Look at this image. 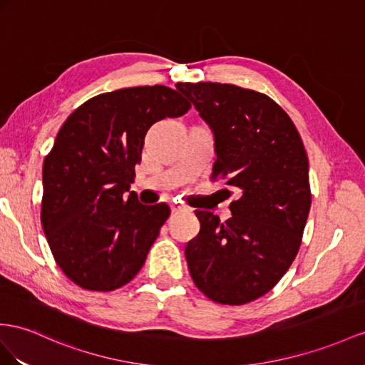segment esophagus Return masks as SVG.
Returning a JSON list of instances; mask_svg holds the SVG:
<instances>
[{
    "label": "esophagus",
    "instance_id": "esophagus-1",
    "mask_svg": "<svg viewBox=\"0 0 365 365\" xmlns=\"http://www.w3.org/2000/svg\"><path fill=\"white\" fill-rule=\"evenodd\" d=\"M171 210H173V212H179V211H186L188 208H186L185 205H180V203H173Z\"/></svg>",
    "mask_w": 365,
    "mask_h": 365
}]
</instances>
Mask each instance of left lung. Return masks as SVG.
Returning <instances> with one entry per match:
<instances>
[{
    "label": "left lung",
    "instance_id": "obj_1",
    "mask_svg": "<svg viewBox=\"0 0 365 365\" xmlns=\"http://www.w3.org/2000/svg\"><path fill=\"white\" fill-rule=\"evenodd\" d=\"M214 133L211 180L239 191L232 217L195 211L200 231L185 248L192 282L211 301L262 297L301 247L312 205L308 158L287 112L262 92L228 83H177Z\"/></svg>",
    "mask_w": 365,
    "mask_h": 365
}]
</instances>
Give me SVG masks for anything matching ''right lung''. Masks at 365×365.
I'll return each mask as SVG.
<instances>
[{
  "label": "right lung",
  "mask_w": 365,
  "mask_h": 365,
  "mask_svg": "<svg viewBox=\"0 0 365 365\" xmlns=\"http://www.w3.org/2000/svg\"><path fill=\"white\" fill-rule=\"evenodd\" d=\"M191 103L168 86L105 92L60 128L43 163L41 225L55 262L73 284L112 292L142 269L171 210L129 191L148 129Z\"/></svg>",
  "instance_id": "add662e5"
}]
</instances>
